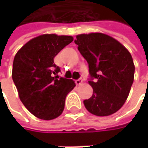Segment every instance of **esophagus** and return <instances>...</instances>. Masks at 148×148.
<instances>
[{"label": "esophagus", "instance_id": "34e87169", "mask_svg": "<svg viewBox=\"0 0 148 148\" xmlns=\"http://www.w3.org/2000/svg\"><path fill=\"white\" fill-rule=\"evenodd\" d=\"M75 83L77 84V86H79V85H81L82 83V79H77L75 81Z\"/></svg>", "mask_w": 148, "mask_h": 148}]
</instances>
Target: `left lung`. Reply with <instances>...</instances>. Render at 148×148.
I'll list each match as a JSON object with an SVG mask.
<instances>
[{
    "instance_id": "8db88e82",
    "label": "left lung",
    "mask_w": 148,
    "mask_h": 148,
    "mask_svg": "<svg viewBox=\"0 0 148 148\" xmlns=\"http://www.w3.org/2000/svg\"><path fill=\"white\" fill-rule=\"evenodd\" d=\"M89 65L90 98L83 101L86 109L97 116H108L122 107L134 82L135 66L124 46L101 33L77 35L74 41Z\"/></svg>"
}]
</instances>
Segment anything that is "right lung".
Returning <instances> with one entry per match:
<instances>
[{"label":"right lung","mask_w":148,"mask_h":148,"mask_svg":"<svg viewBox=\"0 0 148 148\" xmlns=\"http://www.w3.org/2000/svg\"><path fill=\"white\" fill-rule=\"evenodd\" d=\"M72 41L71 36L43 34L29 40L14 56L13 82L21 102L37 118L51 120L61 115L66 95L76 86L71 79L54 77L60 71L55 56Z\"/></svg>","instance_id":"right-lung-1"}]
</instances>
